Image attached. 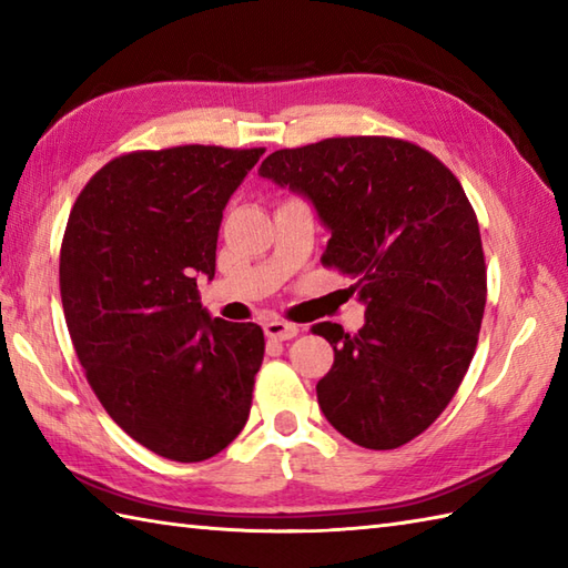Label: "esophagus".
Returning a JSON list of instances; mask_svg holds the SVG:
<instances>
[{
    "instance_id": "34e87169",
    "label": "esophagus",
    "mask_w": 568,
    "mask_h": 568,
    "mask_svg": "<svg viewBox=\"0 0 568 568\" xmlns=\"http://www.w3.org/2000/svg\"><path fill=\"white\" fill-rule=\"evenodd\" d=\"M263 332L268 339H275V342H285V339H293V336H297L300 327L293 322H285V320H271L263 324Z\"/></svg>"
}]
</instances>
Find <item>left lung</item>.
<instances>
[{"label": "left lung", "instance_id": "obj_1", "mask_svg": "<svg viewBox=\"0 0 568 568\" xmlns=\"http://www.w3.org/2000/svg\"><path fill=\"white\" fill-rule=\"evenodd\" d=\"M263 178L315 204L332 239L324 268L366 303L356 334L320 322L334 346L317 400L336 432L366 449L419 437L462 385L486 310L478 220L437 155L393 136H336L281 149Z\"/></svg>", "mask_w": 568, "mask_h": 568}]
</instances>
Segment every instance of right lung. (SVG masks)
Here are the masks:
<instances>
[{
    "mask_svg": "<svg viewBox=\"0 0 568 568\" xmlns=\"http://www.w3.org/2000/svg\"><path fill=\"white\" fill-rule=\"evenodd\" d=\"M265 149L173 146L112 159L82 187L60 244V297L90 388L119 427L180 464L244 429L265 339L210 317L229 197Z\"/></svg>",
    "mask_w": 568,
    "mask_h": 568,
    "instance_id": "right-lung-1",
    "label": "right lung"
}]
</instances>
